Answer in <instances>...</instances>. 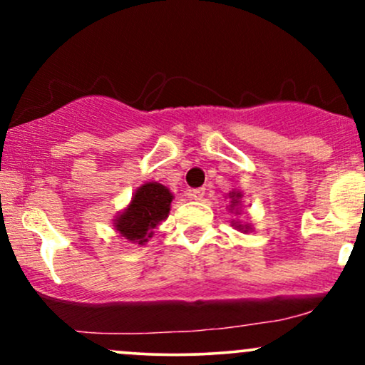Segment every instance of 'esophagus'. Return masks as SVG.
Wrapping results in <instances>:
<instances>
[{
    "mask_svg": "<svg viewBox=\"0 0 365 365\" xmlns=\"http://www.w3.org/2000/svg\"><path fill=\"white\" fill-rule=\"evenodd\" d=\"M188 195L195 200H202V197L206 195V188H194V190H188Z\"/></svg>",
    "mask_w": 365,
    "mask_h": 365,
    "instance_id": "1",
    "label": "esophagus"
}]
</instances>
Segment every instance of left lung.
<instances>
[{
  "mask_svg": "<svg viewBox=\"0 0 365 365\" xmlns=\"http://www.w3.org/2000/svg\"><path fill=\"white\" fill-rule=\"evenodd\" d=\"M240 197H242V194H240V192H232V206H235V204L238 202V199H240ZM237 228H240V230H244V228H247V226H242V225H238L237 226ZM245 232H247V230H245Z\"/></svg>",
  "mask_w": 365,
  "mask_h": 365,
  "instance_id": "8db88e82",
  "label": "left lung"
}]
</instances>
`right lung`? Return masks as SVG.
I'll use <instances>...</instances> for the list:
<instances>
[{
	"label": "right lung",
	"instance_id": "add662e5",
	"mask_svg": "<svg viewBox=\"0 0 365 365\" xmlns=\"http://www.w3.org/2000/svg\"><path fill=\"white\" fill-rule=\"evenodd\" d=\"M171 200L173 195L161 183H145L132 197L125 212L115 220L116 230L130 242L145 244L159 221L168 217Z\"/></svg>",
	"mask_w": 365,
	"mask_h": 365
}]
</instances>
